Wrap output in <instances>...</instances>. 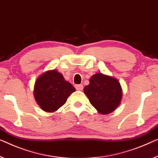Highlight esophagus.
I'll list each match as a JSON object with an SVG mask.
<instances>
[{
    "instance_id": "esophagus-1",
    "label": "esophagus",
    "mask_w": 158,
    "mask_h": 158,
    "mask_svg": "<svg viewBox=\"0 0 158 158\" xmlns=\"http://www.w3.org/2000/svg\"><path fill=\"white\" fill-rule=\"evenodd\" d=\"M75 88H76L77 90L78 91H82L84 89V86L82 84H76V85H75Z\"/></svg>"
}]
</instances>
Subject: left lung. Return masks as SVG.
I'll list each match as a JSON object with an SVG mask.
<instances>
[{
    "mask_svg": "<svg viewBox=\"0 0 158 158\" xmlns=\"http://www.w3.org/2000/svg\"><path fill=\"white\" fill-rule=\"evenodd\" d=\"M84 91L91 104L98 113L104 115L116 110L121 103L123 94L118 81L102 73L94 74Z\"/></svg>",
    "mask_w": 158,
    "mask_h": 158,
    "instance_id": "left-lung-1",
    "label": "left lung"
}]
</instances>
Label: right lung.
Wrapping results in <instances>:
<instances>
[{
	"instance_id": "1",
	"label": "right lung",
	"mask_w": 158,
	"mask_h": 158,
	"mask_svg": "<svg viewBox=\"0 0 158 158\" xmlns=\"http://www.w3.org/2000/svg\"><path fill=\"white\" fill-rule=\"evenodd\" d=\"M75 90L61 73L53 69L45 72L37 79L33 94L40 107L44 111L52 113L62 106Z\"/></svg>"
}]
</instances>
